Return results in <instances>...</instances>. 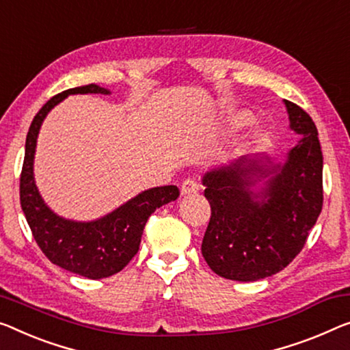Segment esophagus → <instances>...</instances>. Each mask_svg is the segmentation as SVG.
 Listing matches in <instances>:
<instances>
[{"mask_svg": "<svg viewBox=\"0 0 350 350\" xmlns=\"http://www.w3.org/2000/svg\"><path fill=\"white\" fill-rule=\"evenodd\" d=\"M198 190H200V184H198V179H195V177H189L180 185L182 195H190V193H196Z\"/></svg>", "mask_w": 350, "mask_h": 350, "instance_id": "esophagus-1", "label": "esophagus"}]
</instances>
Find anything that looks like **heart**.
<instances>
[{
    "mask_svg": "<svg viewBox=\"0 0 350 350\" xmlns=\"http://www.w3.org/2000/svg\"><path fill=\"white\" fill-rule=\"evenodd\" d=\"M250 121H252V116H250L248 113L239 111V113H234L232 116L228 118V125H229V129L237 130V129L243 127V125H247ZM262 138H264V132L260 129H256V130H252V132L247 133V137H245L243 143H245V146H252L254 143H259Z\"/></svg>",
    "mask_w": 350,
    "mask_h": 350,
    "instance_id": "heart-1",
    "label": "heart"
}]
</instances>
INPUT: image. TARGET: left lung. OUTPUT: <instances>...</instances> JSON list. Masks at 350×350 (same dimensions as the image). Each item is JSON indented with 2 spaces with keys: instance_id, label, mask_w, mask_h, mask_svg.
Here are the masks:
<instances>
[{
  "instance_id": "1",
  "label": "left lung",
  "mask_w": 350,
  "mask_h": 350,
  "mask_svg": "<svg viewBox=\"0 0 350 350\" xmlns=\"http://www.w3.org/2000/svg\"><path fill=\"white\" fill-rule=\"evenodd\" d=\"M300 139L281 160L243 155L202 176L211 204L201 252L226 280L258 281L292 262L322 211V150L308 113L284 100Z\"/></svg>"
}]
</instances>
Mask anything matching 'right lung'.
<instances>
[{"instance_id": "right-lung-1", "label": "right lung", "mask_w": 350, "mask_h": 350, "mask_svg": "<svg viewBox=\"0 0 350 350\" xmlns=\"http://www.w3.org/2000/svg\"><path fill=\"white\" fill-rule=\"evenodd\" d=\"M74 94H111L107 88L86 85L50 98L36 114L26 135L20 176V202L39 248L51 262L72 273L100 280L121 272L137 254L143 229L155 208L176 201V185L154 187L133 196L113 212L91 221L64 218L46 206L34 179V155L42 122L51 109Z\"/></svg>"}]
</instances>
